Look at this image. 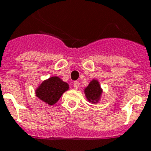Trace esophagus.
I'll return each mask as SVG.
<instances>
[{"label": "esophagus", "mask_w": 151, "mask_h": 151, "mask_svg": "<svg viewBox=\"0 0 151 151\" xmlns=\"http://www.w3.org/2000/svg\"><path fill=\"white\" fill-rule=\"evenodd\" d=\"M80 85H79V82L78 81H74L73 82V88H75V89H78V88H79Z\"/></svg>", "instance_id": "34e87169"}]
</instances>
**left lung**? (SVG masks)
<instances>
[{"mask_svg":"<svg viewBox=\"0 0 151 151\" xmlns=\"http://www.w3.org/2000/svg\"><path fill=\"white\" fill-rule=\"evenodd\" d=\"M85 95L87 99L92 103H95L98 100V99L102 93V89L99 85V82L97 81H92V82H90L86 88L85 89Z\"/></svg>","mask_w":151,"mask_h":151,"instance_id":"obj_1","label":"left lung"}]
</instances>
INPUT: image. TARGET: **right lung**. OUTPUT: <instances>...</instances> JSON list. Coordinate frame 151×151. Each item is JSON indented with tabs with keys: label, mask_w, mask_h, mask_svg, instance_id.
Returning <instances> with one entry per match:
<instances>
[{
	"label": "right lung",
	"mask_w": 151,
	"mask_h": 151,
	"mask_svg": "<svg viewBox=\"0 0 151 151\" xmlns=\"http://www.w3.org/2000/svg\"><path fill=\"white\" fill-rule=\"evenodd\" d=\"M69 88L68 84L57 77L45 81L37 89V96L49 105H53Z\"/></svg>",
	"instance_id": "1"
}]
</instances>
